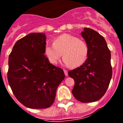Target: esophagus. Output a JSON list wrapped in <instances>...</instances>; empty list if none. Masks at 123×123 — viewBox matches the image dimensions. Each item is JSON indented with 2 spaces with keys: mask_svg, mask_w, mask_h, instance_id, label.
Masks as SVG:
<instances>
[{
  "mask_svg": "<svg viewBox=\"0 0 123 123\" xmlns=\"http://www.w3.org/2000/svg\"><path fill=\"white\" fill-rule=\"evenodd\" d=\"M64 73H65V76H68V71L67 70H66V69H64Z\"/></svg>",
  "mask_w": 123,
  "mask_h": 123,
  "instance_id": "esophagus-1",
  "label": "esophagus"
}]
</instances>
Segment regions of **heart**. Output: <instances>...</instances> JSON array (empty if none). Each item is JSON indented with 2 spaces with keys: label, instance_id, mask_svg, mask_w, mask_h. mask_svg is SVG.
Segmentation results:
<instances>
[{
  "label": "heart",
  "instance_id": "obj_1",
  "mask_svg": "<svg viewBox=\"0 0 123 123\" xmlns=\"http://www.w3.org/2000/svg\"><path fill=\"white\" fill-rule=\"evenodd\" d=\"M45 52L52 64L57 63L63 54V63L65 65L78 67L87 59L88 47L85 42L76 37L63 34L55 38L54 44H47Z\"/></svg>",
  "mask_w": 123,
  "mask_h": 123
}]
</instances>
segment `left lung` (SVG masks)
<instances>
[{"label":"left lung","instance_id":"8db88e82","mask_svg":"<svg viewBox=\"0 0 123 123\" xmlns=\"http://www.w3.org/2000/svg\"><path fill=\"white\" fill-rule=\"evenodd\" d=\"M81 36L87 45V58L81 67L68 71L75 82L72 93L82 103L96 102L105 94L112 77L111 53L97 31L85 28Z\"/></svg>","mask_w":123,"mask_h":123}]
</instances>
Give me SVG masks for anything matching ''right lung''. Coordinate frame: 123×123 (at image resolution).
I'll use <instances>...</instances> for the list:
<instances>
[{
	"instance_id": "1",
	"label": "right lung",
	"mask_w": 123,
	"mask_h": 123,
	"mask_svg": "<svg viewBox=\"0 0 123 123\" xmlns=\"http://www.w3.org/2000/svg\"><path fill=\"white\" fill-rule=\"evenodd\" d=\"M45 45L44 33L29 34L15 43L8 57V84L17 100L28 108L50 107L65 77L63 70L45 56Z\"/></svg>"
}]
</instances>
